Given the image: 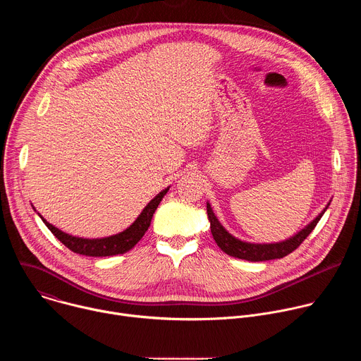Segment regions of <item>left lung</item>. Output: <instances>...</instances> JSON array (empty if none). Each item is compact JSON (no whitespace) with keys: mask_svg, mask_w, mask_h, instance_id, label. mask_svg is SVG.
<instances>
[{"mask_svg":"<svg viewBox=\"0 0 361 361\" xmlns=\"http://www.w3.org/2000/svg\"><path fill=\"white\" fill-rule=\"evenodd\" d=\"M331 200L327 202L323 212L310 223H308L304 228H301L298 233L291 235L290 238H286L283 241L277 243H250L240 240L234 237L231 233L226 230V227L219 221L217 216L214 214L212 204L207 201V216L210 221V230L213 234V238L216 240L217 245L228 255L235 257V259L247 260V262H267V260H276V259H283L287 254L294 251L304 240L305 237L310 234L326 210L329 209Z\"/></svg>","mask_w":361,"mask_h":361,"instance_id":"left-lung-1","label":"left lung"}]
</instances>
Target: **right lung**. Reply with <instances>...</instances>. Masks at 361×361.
<instances>
[{
	"mask_svg": "<svg viewBox=\"0 0 361 361\" xmlns=\"http://www.w3.org/2000/svg\"><path fill=\"white\" fill-rule=\"evenodd\" d=\"M169 190H170V187L164 188L163 191H160L156 197H154L142 209V212L138 214V217L130 227H127L124 231L110 235V237H102V238L75 237V235L61 231L60 228L54 227L53 224H49L39 213H37V214L39 216V219L44 221V224L48 227V230L51 233H53L67 248H70L71 251H74L77 254H82V255H88V257H107V255L124 254L128 250H131L145 234V231L148 230V227L151 224L152 214L156 213L160 201L163 200V197L167 194ZM34 212H37V210L34 209Z\"/></svg>",
	"mask_w": 361,
	"mask_h": 361,
	"instance_id": "add662e5",
	"label": "right lung"
}]
</instances>
